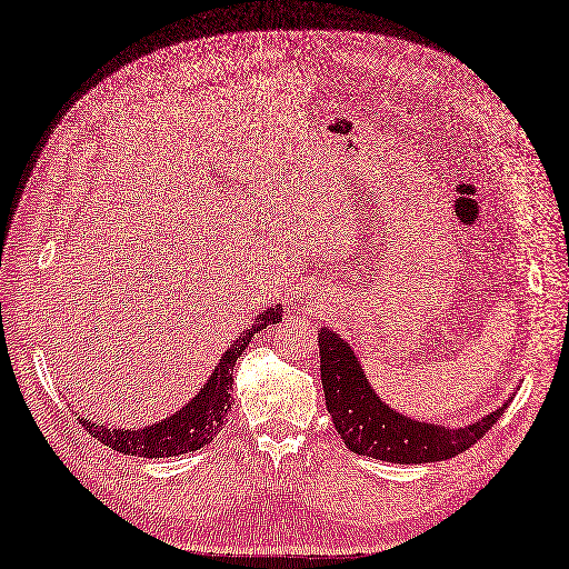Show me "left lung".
I'll return each instance as SVG.
<instances>
[{"mask_svg":"<svg viewBox=\"0 0 569 569\" xmlns=\"http://www.w3.org/2000/svg\"><path fill=\"white\" fill-rule=\"evenodd\" d=\"M319 357L326 409L345 447L388 463H435L463 453L493 428L512 399L472 426L418 423L385 405L366 380L352 347L331 328L319 331Z\"/></svg>","mask_w":569,"mask_h":569,"instance_id":"left-lung-1","label":"left lung"}]
</instances>
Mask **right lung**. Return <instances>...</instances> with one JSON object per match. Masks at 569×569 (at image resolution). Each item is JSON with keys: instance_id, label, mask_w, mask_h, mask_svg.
<instances>
[{"instance_id": "obj_1", "label": "right lung", "mask_w": 569, "mask_h": 569, "mask_svg": "<svg viewBox=\"0 0 569 569\" xmlns=\"http://www.w3.org/2000/svg\"><path fill=\"white\" fill-rule=\"evenodd\" d=\"M281 305L267 307L260 311L246 331L233 340V345L219 359L217 369L212 371L210 380L200 388V392L164 420H158L153 426H146L139 430H111L97 420L80 418L82 428L97 437L101 445L108 449H116L124 456H143V458H168L203 449L222 430L227 413L231 409V385H233V366L238 357L243 355L250 345L252 336L262 331V328L281 321Z\"/></svg>"}]
</instances>
